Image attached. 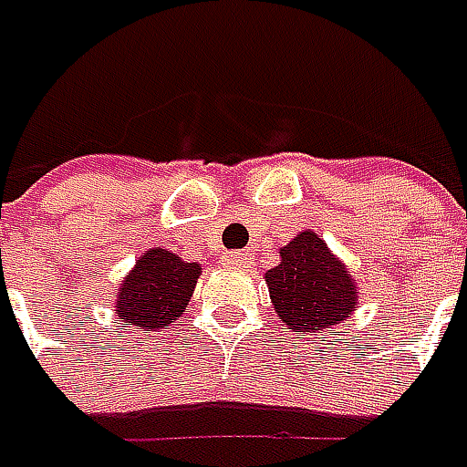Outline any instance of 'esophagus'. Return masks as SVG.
I'll return each instance as SVG.
<instances>
[{"label":"esophagus","mask_w":467,"mask_h":467,"mask_svg":"<svg viewBox=\"0 0 467 467\" xmlns=\"http://www.w3.org/2000/svg\"><path fill=\"white\" fill-rule=\"evenodd\" d=\"M250 260H253L250 253H243V250H240V253H227V255L223 257L224 265H230V267H247L250 265Z\"/></svg>","instance_id":"1"}]
</instances>
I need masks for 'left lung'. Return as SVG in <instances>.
I'll list each match as a JSON object with an SVG mask.
<instances>
[{
    "label": "left lung",
    "instance_id": "obj_1",
    "mask_svg": "<svg viewBox=\"0 0 467 467\" xmlns=\"http://www.w3.org/2000/svg\"><path fill=\"white\" fill-rule=\"evenodd\" d=\"M273 311L283 326L301 334H321L347 324L358 308V285L344 260L321 234L303 230L280 247V263L265 273Z\"/></svg>",
    "mask_w": 467,
    "mask_h": 467
}]
</instances>
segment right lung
Segmentation results:
<instances>
[{
  "mask_svg": "<svg viewBox=\"0 0 467 467\" xmlns=\"http://www.w3.org/2000/svg\"><path fill=\"white\" fill-rule=\"evenodd\" d=\"M200 275V263H187L171 250L149 247L119 283L113 311L123 324L143 331L177 324Z\"/></svg>",
  "mask_w": 467,
  "mask_h": 467,
  "instance_id": "right-lung-1",
  "label": "right lung"
}]
</instances>
